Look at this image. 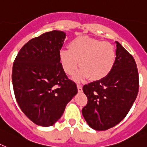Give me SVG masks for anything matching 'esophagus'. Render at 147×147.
<instances>
[{
	"label": "esophagus",
	"mask_w": 147,
	"mask_h": 147,
	"mask_svg": "<svg viewBox=\"0 0 147 147\" xmlns=\"http://www.w3.org/2000/svg\"><path fill=\"white\" fill-rule=\"evenodd\" d=\"M77 86H78V90L79 92H82V86L80 85V84H78Z\"/></svg>",
	"instance_id": "1"
}]
</instances>
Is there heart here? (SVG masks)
<instances>
[{
    "label": "heart",
    "instance_id": "b5f03b06",
    "mask_svg": "<svg viewBox=\"0 0 147 147\" xmlns=\"http://www.w3.org/2000/svg\"><path fill=\"white\" fill-rule=\"evenodd\" d=\"M60 61L65 73L72 75L81 67L75 80L80 81L90 77L99 81L109 75L116 62L114 45L87 36L75 38L69 43V49L60 52ZM80 64H79V62Z\"/></svg>",
    "mask_w": 147,
    "mask_h": 147
}]
</instances>
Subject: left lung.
Segmentation results:
<instances>
[{
	"instance_id": "obj_1",
	"label": "left lung",
	"mask_w": 147,
	"mask_h": 147,
	"mask_svg": "<svg viewBox=\"0 0 147 147\" xmlns=\"http://www.w3.org/2000/svg\"><path fill=\"white\" fill-rule=\"evenodd\" d=\"M116 62L104 78L84 85L87 104L82 109L91 128L103 131L115 127L126 117L136 99L139 77L135 59L116 41Z\"/></svg>"
}]
</instances>
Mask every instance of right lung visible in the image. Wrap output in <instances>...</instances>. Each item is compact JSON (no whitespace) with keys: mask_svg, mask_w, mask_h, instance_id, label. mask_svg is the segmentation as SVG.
<instances>
[{"mask_svg":"<svg viewBox=\"0 0 147 147\" xmlns=\"http://www.w3.org/2000/svg\"><path fill=\"white\" fill-rule=\"evenodd\" d=\"M66 33L53 30L34 38L20 49L12 67L15 96L33 123L49 127L60 119L78 93L60 61Z\"/></svg>","mask_w":147,"mask_h":147,"instance_id":"add662e5","label":"right lung"}]
</instances>
